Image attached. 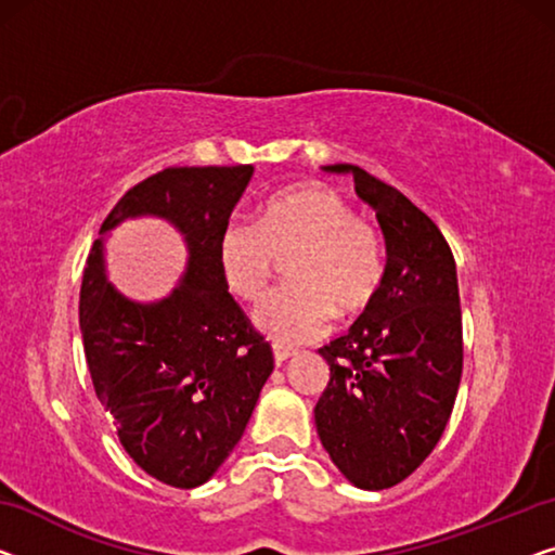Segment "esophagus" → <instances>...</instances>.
I'll return each instance as SVG.
<instances>
[{"instance_id": "esophagus-1", "label": "esophagus", "mask_w": 555, "mask_h": 555, "mask_svg": "<svg viewBox=\"0 0 555 555\" xmlns=\"http://www.w3.org/2000/svg\"><path fill=\"white\" fill-rule=\"evenodd\" d=\"M271 349H274V361L279 363H284V361H288L292 357H296V349H292V346H284V344H271Z\"/></svg>"}]
</instances>
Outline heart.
Here are the masks:
<instances>
[{"instance_id":"b5f03b06","label":"heart","mask_w":555,"mask_h":555,"mask_svg":"<svg viewBox=\"0 0 555 555\" xmlns=\"http://www.w3.org/2000/svg\"><path fill=\"white\" fill-rule=\"evenodd\" d=\"M286 259L288 286L256 311L259 328L286 344L321 336L334 313L338 321L361 317L386 279L382 231L317 181L284 189L261 204L254 224L231 219L219 234L221 281L244 304L267 296Z\"/></svg>"}]
</instances>
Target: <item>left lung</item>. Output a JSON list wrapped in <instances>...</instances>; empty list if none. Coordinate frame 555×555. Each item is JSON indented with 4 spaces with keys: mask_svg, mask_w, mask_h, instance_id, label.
Listing matches in <instances>:
<instances>
[{
    "mask_svg": "<svg viewBox=\"0 0 555 555\" xmlns=\"http://www.w3.org/2000/svg\"><path fill=\"white\" fill-rule=\"evenodd\" d=\"M357 194L386 236V279L376 301L321 357L328 384L313 409L331 461L353 486L382 491L409 478L441 438L456 401L463 331L456 261L424 211L399 189L353 164Z\"/></svg>",
    "mask_w": 555,
    "mask_h": 555,
    "instance_id": "1",
    "label": "left lung"
}]
</instances>
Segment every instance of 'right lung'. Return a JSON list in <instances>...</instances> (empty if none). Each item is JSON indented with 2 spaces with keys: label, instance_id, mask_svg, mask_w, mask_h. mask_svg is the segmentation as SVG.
<instances>
[{
  "label": "right lung",
  "instance_id": "obj_1",
  "mask_svg": "<svg viewBox=\"0 0 555 555\" xmlns=\"http://www.w3.org/2000/svg\"><path fill=\"white\" fill-rule=\"evenodd\" d=\"M254 173L238 167H169L124 194L99 234L129 217L169 219L189 267L167 299H124L104 276L94 242L79 292V328L96 399L134 463L173 489H196L234 451L274 353L219 274L221 229Z\"/></svg>",
  "mask_w": 555,
  "mask_h": 555
}]
</instances>
